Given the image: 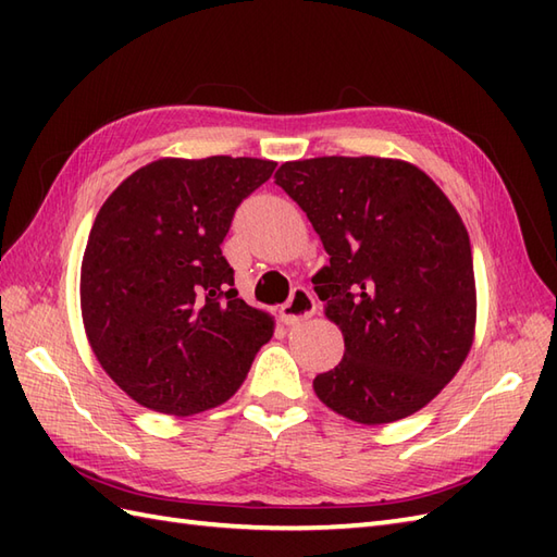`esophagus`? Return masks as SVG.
Instances as JSON below:
<instances>
[{
	"instance_id": "obj_1",
	"label": "esophagus",
	"mask_w": 557,
	"mask_h": 557,
	"mask_svg": "<svg viewBox=\"0 0 557 557\" xmlns=\"http://www.w3.org/2000/svg\"><path fill=\"white\" fill-rule=\"evenodd\" d=\"M315 311V299L313 294L306 287H294L292 297L282 304L280 315L287 325H299L306 318H311Z\"/></svg>"
}]
</instances>
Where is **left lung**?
<instances>
[{
	"instance_id": "8db88e82",
	"label": "left lung",
	"mask_w": 557,
	"mask_h": 557,
	"mask_svg": "<svg viewBox=\"0 0 557 557\" xmlns=\"http://www.w3.org/2000/svg\"><path fill=\"white\" fill-rule=\"evenodd\" d=\"M275 184L321 236L330 265L313 289L345 335V357L315 375V395L366 425L419 411L474 339V260L455 206L429 174L385 158L285 162Z\"/></svg>"
}]
</instances>
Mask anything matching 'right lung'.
<instances>
[{"mask_svg":"<svg viewBox=\"0 0 557 557\" xmlns=\"http://www.w3.org/2000/svg\"><path fill=\"white\" fill-rule=\"evenodd\" d=\"M275 168L164 158L104 200L81 265L83 325L104 373L138 405L172 417L222 405L272 337V318L239 299L220 246Z\"/></svg>","mask_w":557,"mask_h":557,"instance_id":"add662e5","label":"right lung"}]
</instances>
